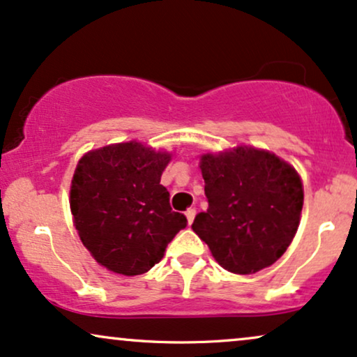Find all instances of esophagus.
<instances>
[{
  "mask_svg": "<svg viewBox=\"0 0 357 357\" xmlns=\"http://www.w3.org/2000/svg\"><path fill=\"white\" fill-rule=\"evenodd\" d=\"M186 218H188V224L191 225L194 222V218H196V209L189 207V209L186 211Z\"/></svg>",
  "mask_w": 357,
  "mask_h": 357,
  "instance_id": "esophagus-1",
  "label": "esophagus"
}]
</instances>
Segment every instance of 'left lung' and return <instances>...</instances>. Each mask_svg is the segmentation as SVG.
Returning a JSON list of instances; mask_svg holds the SVG:
<instances>
[{
  "label": "left lung",
  "instance_id": "obj_1",
  "mask_svg": "<svg viewBox=\"0 0 357 357\" xmlns=\"http://www.w3.org/2000/svg\"><path fill=\"white\" fill-rule=\"evenodd\" d=\"M209 209L192 231L220 267L250 275L285 254L300 224L303 186L290 165L268 151L238 146L201 158Z\"/></svg>",
  "mask_w": 357,
  "mask_h": 357
}]
</instances>
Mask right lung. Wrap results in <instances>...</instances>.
I'll return each mask as SVG.
<instances>
[{
  "instance_id": "1",
  "label": "right lung",
  "mask_w": 357,
  "mask_h": 357,
  "mask_svg": "<svg viewBox=\"0 0 357 357\" xmlns=\"http://www.w3.org/2000/svg\"><path fill=\"white\" fill-rule=\"evenodd\" d=\"M169 160L168 153L130 142L90 151L79 161L70 186L75 229L93 259L112 272H148L188 225L160 184Z\"/></svg>"
}]
</instances>
